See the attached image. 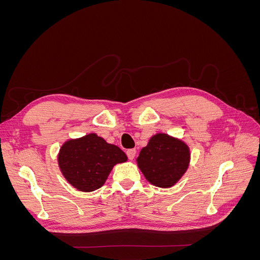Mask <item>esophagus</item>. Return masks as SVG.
<instances>
[{
  "instance_id": "esophagus-1",
  "label": "esophagus",
  "mask_w": 260,
  "mask_h": 260,
  "mask_svg": "<svg viewBox=\"0 0 260 260\" xmlns=\"http://www.w3.org/2000/svg\"><path fill=\"white\" fill-rule=\"evenodd\" d=\"M125 153H127V156H128V158L132 160V159H133V158H135V157H136L137 151H136V149H135V148H131V149H128V151H127V152H125Z\"/></svg>"
}]
</instances>
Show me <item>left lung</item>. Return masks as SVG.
<instances>
[{
  "label": "left lung",
  "instance_id": "8db88e82",
  "mask_svg": "<svg viewBox=\"0 0 260 260\" xmlns=\"http://www.w3.org/2000/svg\"><path fill=\"white\" fill-rule=\"evenodd\" d=\"M137 160L149 182L159 187H170L186 171L190 151L182 141L158 133L141 149Z\"/></svg>",
  "mask_w": 260,
  "mask_h": 260
}]
</instances>
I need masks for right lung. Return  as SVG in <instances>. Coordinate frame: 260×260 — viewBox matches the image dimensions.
Segmentation results:
<instances>
[{
    "mask_svg": "<svg viewBox=\"0 0 260 260\" xmlns=\"http://www.w3.org/2000/svg\"><path fill=\"white\" fill-rule=\"evenodd\" d=\"M127 160L121 149L95 133L69 140L61 146L58 165L68 182L82 192L100 188L116 164Z\"/></svg>",
    "mask_w": 260,
    "mask_h": 260,
    "instance_id": "obj_1",
    "label": "right lung"
}]
</instances>
